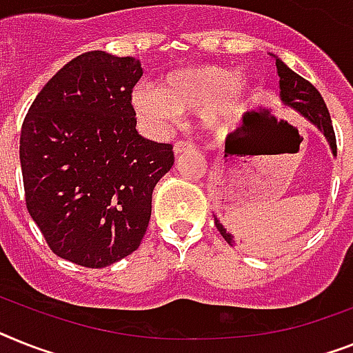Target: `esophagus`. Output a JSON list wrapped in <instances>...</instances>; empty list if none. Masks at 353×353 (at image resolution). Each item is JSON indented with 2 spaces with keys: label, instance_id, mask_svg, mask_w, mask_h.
I'll return each mask as SVG.
<instances>
[{
  "label": "esophagus",
  "instance_id": "34e87169",
  "mask_svg": "<svg viewBox=\"0 0 353 353\" xmlns=\"http://www.w3.org/2000/svg\"><path fill=\"white\" fill-rule=\"evenodd\" d=\"M193 148L194 145L188 141H174V144H173L174 155H182V153H185V151H189V150H193Z\"/></svg>",
  "mask_w": 353,
  "mask_h": 353
}]
</instances>
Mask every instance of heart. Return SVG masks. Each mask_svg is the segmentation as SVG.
<instances>
[{"label":"heart","mask_w":353,"mask_h":353,"mask_svg":"<svg viewBox=\"0 0 353 353\" xmlns=\"http://www.w3.org/2000/svg\"><path fill=\"white\" fill-rule=\"evenodd\" d=\"M131 103L139 119L153 128L165 126L179 113L198 108L203 126L222 131L234 126L245 113L249 92L245 81L231 70L202 65L174 70L165 75L160 88L139 84L131 93Z\"/></svg>","instance_id":"b5f03b06"}]
</instances>
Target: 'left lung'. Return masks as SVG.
<instances>
[{"label": "left lung", "instance_id": "obj_1", "mask_svg": "<svg viewBox=\"0 0 353 353\" xmlns=\"http://www.w3.org/2000/svg\"><path fill=\"white\" fill-rule=\"evenodd\" d=\"M276 68H278L279 75V90H281V101L287 106L294 108L296 112H299L303 117H307L308 121L316 124L319 130L323 131V135L327 137V141L330 142L332 153L337 155V144H336V133H334V126H332L330 113L328 108L323 101L321 93L317 92L316 86L312 83H308L307 79H303L296 72L288 68L281 59H276ZM214 225L223 236V240L229 245H236L234 236L223 229V225L218 220H214Z\"/></svg>", "mask_w": 353, "mask_h": 353}]
</instances>
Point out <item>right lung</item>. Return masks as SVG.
Segmentation results:
<instances>
[{
    "instance_id": "right-lung-1",
    "label": "right lung",
    "mask_w": 353,
    "mask_h": 353,
    "mask_svg": "<svg viewBox=\"0 0 353 353\" xmlns=\"http://www.w3.org/2000/svg\"><path fill=\"white\" fill-rule=\"evenodd\" d=\"M141 61L93 50L54 75L21 128L26 209L54 254L101 269L139 249L173 145L135 130Z\"/></svg>"
}]
</instances>
